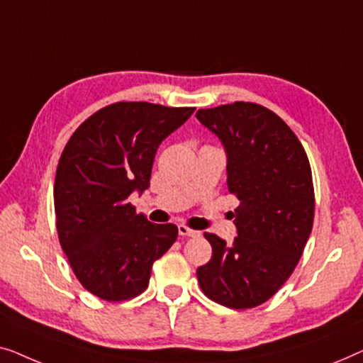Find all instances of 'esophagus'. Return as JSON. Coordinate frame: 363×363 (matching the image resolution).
<instances>
[{
	"mask_svg": "<svg viewBox=\"0 0 363 363\" xmlns=\"http://www.w3.org/2000/svg\"><path fill=\"white\" fill-rule=\"evenodd\" d=\"M177 230H179V235H182V237H199V235H201V232L192 230V228H189L186 225H179Z\"/></svg>",
	"mask_w": 363,
	"mask_h": 363,
	"instance_id": "esophagus-1",
	"label": "esophagus"
}]
</instances>
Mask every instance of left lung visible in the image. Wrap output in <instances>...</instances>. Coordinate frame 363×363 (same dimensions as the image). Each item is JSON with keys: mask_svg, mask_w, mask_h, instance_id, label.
Here are the masks:
<instances>
[{"mask_svg": "<svg viewBox=\"0 0 363 363\" xmlns=\"http://www.w3.org/2000/svg\"><path fill=\"white\" fill-rule=\"evenodd\" d=\"M227 155V186L238 197L232 245L206 233L212 258L197 268L203 294L232 309L263 304L294 272L314 220L309 160L272 110L235 101L199 110Z\"/></svg>", "mask_w": 363, "mask_h": 363, "instance_id": "1", "label": "left lung"}]
</instances>
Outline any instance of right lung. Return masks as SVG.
I'll return each mask as SVG.
<instances>
[{"mask_svg":"<svg viewBox=\"0 0 363 363\" xmlns=\"http://www.w3.org/2000/svg\"><path fill=\"white\" fill-rule=\"evenodd\" d=\"M194 110L120 101L86 118L64 147L54 184L59 242L100 299L141 294L152 263L176 242V225L150 222L128 197L150 187L157 147Z\"/></svg>","mask_w":363,"mask_h":363,"instance_id":"1","label":"right lung"}]
</instances>
